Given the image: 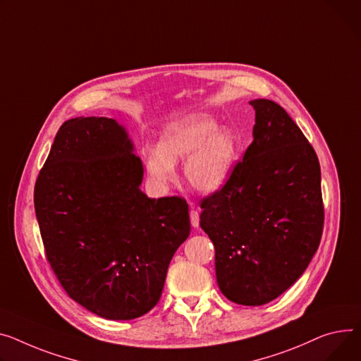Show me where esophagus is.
Here are the masks:
<instances>
[{
  "label": "esophagus",
  "instance_id": "esophagus-1",
  "mask_svg": "<svg viewBox=\"0 0 361 361\" xmlns=\"http://www.w3.org/2000/svg\"><path fill=\"white\" fill-rule=\"evenodd\" d=\"M190 221H191V225H193L195 228L199 226L200 216H199V212H197L196 209H191V210H190Z\"/></svg>",
  "mask_w": 361,
  "mask_h": 361
}]
</instances>
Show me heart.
<instances>
[{
    "label": "heart",
    "mask_w": 361,
    "mask_h": 361,
    "mask_svg": "<svg viewBox=\"0 0 361 361\" xmlns=\"http://www.w3.org/2000/svg\"><path fill=\"white\" fill-rule=\"evenodd\" d=\"M188 157L184 176L191 188L212 193L221 188L236 159V140L226 129H218L210 118L199 117L168 129L159 148L145 157L152 181L165 185L176 178L174 165Z\"/></svg>",
    "instance_id": "b5f03b06"
}]
</instances>
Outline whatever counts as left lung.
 I'll use <instances>...</instances> for the list:
<instances>
[{
	"label": "left lung",
	"mask_w": 361,
	"mask_h": 361,
	"mask_svg": "<svg viewBox=\"0 0 361 361\" xmlns=\"http://www.w3.org/2000/svg\"><path fill=\"white\" fill-rule=\"evenodd\" d=\"M254 140L226 183L200 200L221 292L233 303H269L303 274L324 229L321 166L287 111L252 100Z\"/></svg>",
	"instance_id": "obj_1"
}]
</instances>
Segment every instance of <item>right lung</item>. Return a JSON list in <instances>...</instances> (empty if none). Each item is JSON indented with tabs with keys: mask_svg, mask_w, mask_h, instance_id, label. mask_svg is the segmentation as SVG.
Returning <instances> with one entry per match:
<instances>
[{
	"mask_svg": "<svg viewBox=\"0 0 361 361\" xmlns=\"http://www.w3.org/2000/svg\"><path fill=\"white\" fill-rule=\"evenodd\" d=\"M109 117L65 122L35 185L46 259L66 295L92 314L135 319L155 307L190 233L185 199H149L142 162Z\"/></svg>",
	"mask_w": 361,
	"mask_h": 361,
	"instance_id": "1",
	"label": "right lung"
}]
</instances>
